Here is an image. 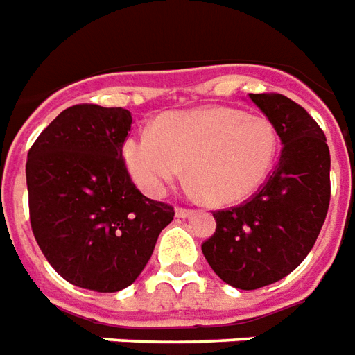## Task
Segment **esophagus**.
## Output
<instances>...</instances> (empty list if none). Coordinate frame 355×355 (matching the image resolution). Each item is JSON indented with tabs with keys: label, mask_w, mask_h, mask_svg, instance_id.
Masks as SVG:
<instances>
[{
	"label": "esophagus",
	"mask_w": 355,
	"mask_h": 355,
	"mask_svg": "<svg viewBox=\"0 0 355 355\" xmlns=\"http://www.w3.org/2000/svg\"><path fill=\"white\" fill-rule=\"evenodd\" d=\"M191 209H184V207H177V216L178 218H188L191 214Z\"/></svg>",
	"instance_id": "esophagus-1"
}]
</instances>
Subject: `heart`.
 Listing matches in <instances>:
<instances>
[{
    "instance_id": "b5f03b06",
    "label": "heart",
    "mask_w": 355,
    "mask_h": 355,
    "mask_svg": "<svg viewBox=\"0 0 355 355\" xmlns=\"http://www.w3.org/2000/svg\"><path fill=\"white\" fill-rule=\"evenodd\" d=\"M277 152L271 120L230 107L167 114L124 146L131 175L146 193L162 196L188 167L196 190L216 207L250 198L269 177Z\"/></svg>"
}]
</instances>
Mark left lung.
<instances>
[{
    "mask_svg": "<svg viewBox=\"0 0 355 355\" xmlns=\"http://www.w3.org/2000/svg\"><path fill=\"white\" fill-rule=\"evenodd\" d=\"M282 141L277 167L244 203L216 211L201 244L225 284L258 290L290 275L316 243L331 199V157L322 128L282 94H250Z\"/></svg>",
    "mask_w": 355,
    "mask_h": 355,
    "instance_id": "obj_1",
    "label": "left lung"
}]
</instances>
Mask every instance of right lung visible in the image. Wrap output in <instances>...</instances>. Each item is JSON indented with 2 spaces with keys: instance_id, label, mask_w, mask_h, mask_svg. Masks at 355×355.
<instances>
[{
  "instance_id": "add662e5",
  "label": "right lung",
  "mask_w": 355,
  "mask_h": 355,
  "mask_svg": "<svg viewBox=\"0 0 355 355\" xmlns=\"http://www.w3.org/2000/svg\"><path fill=\"white\" fill-rule=\"evenodd\" d=\"M131 124L122 107L73 105L28 152L33 237L54 271L84 290L112 293L133 284L175 216L131 180L122 156Z\"/></svg>"
}]
</instances>
